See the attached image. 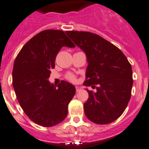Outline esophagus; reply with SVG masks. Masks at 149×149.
Segmentation results:
<instances>
[{"mask_svg":"<svg viewBox=\"0 0 149 149\" xmlns=\"http://www.w3.org/2000/svg\"><path fill=\"white\" fill-rule=\"evenodd\" d=\"M81 90V87H79V86H76V92H79Z\"/></svg>","mask_w":149,"mask_h":149,"instance_id":"esophagus-1","label":"esophagus"}]
</instances>
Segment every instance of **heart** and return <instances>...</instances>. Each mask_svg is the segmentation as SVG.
<instances>
[{"instance_id":"obj_1","label":"heart","mask_w":149,"mask_h":149,"mask_svg":"<svg viewBox=\"0 0 149 149\" xmlns=\"http://www.w3.org/2000/svg\"><path fill=\"white\" fill-rule=\"evenodd\" d=\"M66 79L69 80L70 81H72V82H76V77H75L74 75L72 74V73H68V74L66 75Z\"/></svg>"}]
</instances>
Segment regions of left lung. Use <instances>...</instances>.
I'll list each match as a JSON object with an SVG mask.
<instances>
[{
    "label": "left lung",
    "mask_w": 149,
    "mask_h": 149,
    "mask_svg": "<svg viewBox=\"0 0 149 149\" xmlns=\"http://www.w3.org/2000/svg\"><path fill=\"white\" fill-rule=\"evenodd\" d=\"M66 34L86 54L88 65L84 86L96 89H87L86 116L97 124L111 123L122 115L131 98V65L119 48L97 34L73 31Z\"/></svg>",
    "instance_id": "8db88e82"
}]
</instances>
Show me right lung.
<instances>
[{
    "instance_id": "add662e5",
    "label": "right lung",
    "mask_w": 149,
    "mask_h": 149,
    "mask_svg": "<svg viewBox=\"0 0 149 149\" xmlns=\"http://www.w3.org/2000/svg\"><path fill=\"white\" fill-rule=\"evenodd\" d=\"M63 46L75 47L63 31H43L23 46L14 61L13 86L18 103L30 119L43 127L65 119L76 93L70 83L61 81L56 88L48 80Z\"/></svg>"
}]
</instances>
